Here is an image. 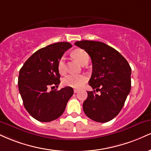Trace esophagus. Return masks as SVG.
Instances as JSON below:
<instances>
[{
	"label": "esophagus",
	"instance_id": "esophagus-1",
	"mask_svg": "<svg viewBox=\"0 0 151 151\" xmlns=\"http://www.w3.org/2000/svg\"><path fill=\"white\" fill-rule=\"evenodd\" d=\"M79 89H77V88H74V93H78V92H79Z\"/></svg>",
	"mask_w": 151,
	"mask_h": 151
}]
</instances>
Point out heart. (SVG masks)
<instances>
[{
	"mask_svg": "<svg viewBox=\"0 0 151 151\" xmlns=\"http://www.w3.org/2000/svg\"><path fill=\"white\" fill-rule=\"evenodd\" d=\"M73 56L82 65L86 60L89 59L88 55L84 50L78 49L73 52ZM58 69L60 74H65L66 72L65 57L62 56L58 63ZM87 77L83 74H69L63 79V83L66 86L72 88H80L86 82Z\"/></svg>",
	"mask_w": 151,
	"mask_h": 151,
	"instance_id": "b5f03b06",
	"label": "heart"
}]
</instances>
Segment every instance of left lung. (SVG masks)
Listing matches in <instances>:
<instances>
[{"instance_id": "1", "label": "left lung", "mask_w": 151, "mask_h": 151, "mask_svg": "<svg viewBox=\"0 0 151 151\" xmlns=\"http://www.w3.org/2000/svg\"><path fill=\"white\" fill-rule=\"evenodd\" d=\"M74 44L91 58L93 72L88 84L100 95L87 91L83 110L88 117L98 122H107L115 117L124 106L131 90L132 69L127 60L115 48L103 42L77 41Z\"/></svg>"}]
</instances>
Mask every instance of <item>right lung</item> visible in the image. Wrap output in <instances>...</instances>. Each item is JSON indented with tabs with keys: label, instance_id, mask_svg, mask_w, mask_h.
Segmentation results:
<instances>
[{
	"label": "right lung",
	"instance_id": "obj_1",
	"mask_svg": "<svg viewBox=\"0 0 151 151\" xmlns=\"http://www.w3.org/2000/svg\"><path fill=\"white\" fill-rule=\"evenodd\" d=\"M72 45L59 42L36 51L23 65L18 77V88L27 111L34 119L48 122L58 119L64 112L73 95L72 87L49 91L60 83L58 63Z\"/></svg>",
	"mask_w": 151,
	"mask_h": 151
}]
</instances>
